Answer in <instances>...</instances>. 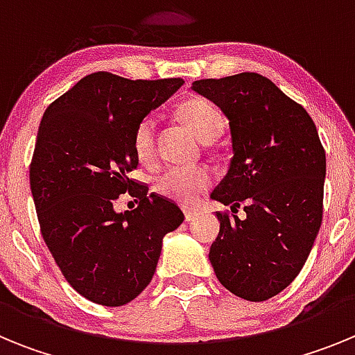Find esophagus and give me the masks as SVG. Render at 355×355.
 Returning <instances> with one entry per match:
<instances>
[{
    "mask_svg": "<svg viewBox=\"0 0 355 355\" xmlns=\"http://www.w3.org/2000/svg\"><path fill=\"white\" fill-rule=\"evenodd\" d=\"M196 216H197L196 209H184V218H187V222H192Z\"/></svg>",
    "mask_w": 355,
    "mask_h": 355,
    "instance_id": "1",
    "label": "esophagus"
}]
</instances>
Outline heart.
Listing matches in <instances>:
<instances>
[{
  "instance_id": "b5f03b06",
  "label": "heart",
  "mask_w": 355,
  "mask_h": 355,
  "mask_svg": "<svg viewBox=\"0 0 355 355\" xmlns=\"http://www.w3.org/2000/svg\"><path fill=\"white\" fill-rule=\"evenodd\" d=\"M184 126L200 142H211L224 130V115L205 97H190L175 110ZM135 153L140 162L147 163L155 156V121L144 119L135 131ZM211 184V174L205 167L168 168L153 181L158 196L180 205H193Z\"/></svg>"
}]
</instances>
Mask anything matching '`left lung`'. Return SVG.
Returning a JSON list of instances; mask_svg holds the SVG:
<instances>
[{"instance_id": "left-lung-1", "label": "left lung", "mask_w": 355, "mask_h": 355, "mask_svg": "<svg viewBox=\"0 0 355 355\" xmlns=\"http://www.w3.org/2000/svg\"><path fill=\"white\" fill-rule=\"evenodd\" d=\"M192 90L227 117L233 158L211 199L245 216L216 213L209 249L216 279L231 293L263 302L302 270L322 225L325 150L306 110L268 78L241 72L199 80Z\"/></svg>"}]
</instances>
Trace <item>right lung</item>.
<instances>
[{
  "label": "right lung",
  "instance_id": "right-lung-1",
  "mask_svg": "<svg viewBox=\"0 0 355 355\" xmlns=\"http://www.w3.org/2000/svg\"><path fill=\"white\" fill-rule=\"evenodd\" d=\"M183 85L94 72L44 112L30 165L40 233L67 283L85 299L117 307L137 299L155 275L163 236L184 215L128 178L139 165L135 131ZM124 191L139 199L117 214Z\"/></svg>",
  "mask_w": 355,
  "mask_h": 355
}]
</instances>
